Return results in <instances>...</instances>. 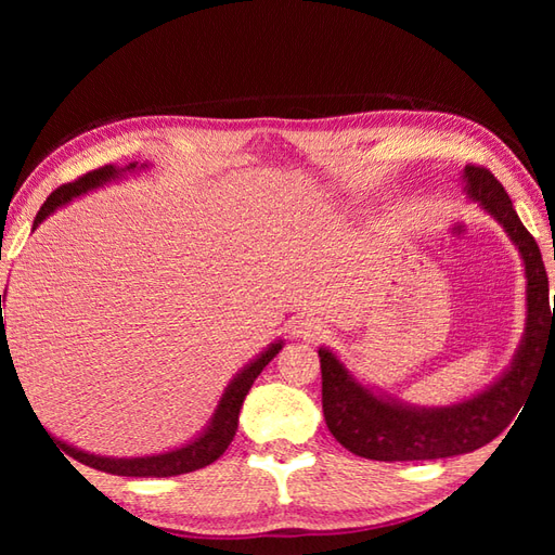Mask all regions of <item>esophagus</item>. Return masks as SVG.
Returning a JSON list of instances; mask_svg holds the SVG:
<instances>
[{"label": "esophagus", "mask_w": 555, "mask_h": 555, "mask_svg": "<svg viewBox=\"0 0 555 555\" xmlns=\"http://www.w3.org/2000/svg\"><path fill=\"white\" fill-rule=\"evenodd\" d=\"M320 332H322V328L312 324V322H308V320H298L296 324H293V334L302 336V338H314Z\"/></svg>", "instance_id": "esophagus-1"}]
</instances>
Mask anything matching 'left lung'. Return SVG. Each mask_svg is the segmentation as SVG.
I'll use <instances>...</instances> for the list:
<instances>
[{
	"label": "left lung",
	"mask_w": 555,
	"mask_h": 555,
	"mask_svg": "<svg viewBox=\"0 0 555 555\" xmlns=\"http://www.w3.org/2000/svg\"><path fill=\"white\" fill-rule=\"evenodd\" d=\"M467 193L479 199L508 231L525 259L527 334L513 367L485 393L453 408L412 410L372 396L332 352L320 350L322 410L328 431L350 453L370 460H436L473 453L508 427L522 408L546 352H555V305L551 312L548 274L534 235L529 233L501 181L487 167L467 164Z\"/></svg>",
	"instance_id": "left-lung-1"
}]
</instances>
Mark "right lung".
Returning a JSON list of instances; mask_svg holds the SVG:
<instances>
[{
  "label": "right lung",
  "mask_w": 555,
  "mask_h": 555,
  "mask_svg": "<svg viewBox=\"0 0 555 555\" xmlns=\"http://www.w3.org/2000/svg\"><path fill=\"white\" fill-rule=\"evenodd\" d=\"M135 164H131L128 169H133ZM116 171L112 164H104V167L95 169V171H88L78 176L76 181L59 185L56 191L44 199V205L40 207L38 215H35L33 221V229L38 227V223L47 217L52 215V211L68 203L70 197H76L80 193H88L90 188H98L100 183L109 181ZM7 348V328H4V317H2V296H0V358ZM281 350V344H274L267 352H262L250 367H245L238 376H235L233 384L229 386V391L223 393L221 403L217 408V415L211 420L209 429L195 439L193 443H188L185 448H179V451H171V453H164V455H150V457H100V455H90V453H82L76 451V448H70L62 441H56L59 446L64 448V451L76 457L78 463L88 465V467H95L102 469V473H109V475H121V477H176V475H185V473H195L199 467H207L215 463L219 455H223L227 451L229 443L233 441L235 429H238V412L243 400L250 391V386L255 384V379L259 376L267 364L276 358V352ZM50 436V434H47Z\"/></svg>",
  "instance_id": "1"
}]
</instances>
